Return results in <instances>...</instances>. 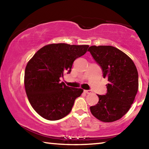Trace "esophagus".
Returning <instances> with one entry per match:
<instances>
[{
    "instance_id": "34e87169",
    "label": "esophagus",
    "mask_w": 149,
    "mask_h": 149,
    "mask_svg": "<svg viewBox=\"0 0 149 149\" xmlns=\"http://www.w3.org/2000/svg\"><path fill=\"white\" fill-rule=\"evenodd\" d=\"M84 91L85 93H87V94H91V93H92L91 90H85Z\"/></svg>"
}]
</instances>
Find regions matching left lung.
<instances>
[{
  "mask_svg": "<svg viewBox=\"0 0 149 149\" xmlns=\"http://www.w3.org/2000/svg\"><path fill=\"white\" fill-rule=\"evenodd\" d=\"M88 51L108 81L107 94L97 95L99 102L90 107L91 112L102 122H114L128 112L134 101L139 87L137 68L127 54L112 46H91Z\"/></svg>",
  "mask_w": 149,
  "mask_h": 149,
  "instance_id": "obj_1",
  "label": "left lung"
}]
</instances>
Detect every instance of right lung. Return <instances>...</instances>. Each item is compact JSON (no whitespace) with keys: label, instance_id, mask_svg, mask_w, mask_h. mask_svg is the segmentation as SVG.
I'll use <instances>...</instances> for the list:
<instances>
[{"label":"right lung","instance_id":"right-lung-1","mask_svg":"<svg viewBox=\"0 0 149 149\" xmlns=\"http://www.w3.org/2000/svg\"><path fill=\"white\" fill-rule=\"evenodd\" d=\"M89 45L50 44L39 49L26 65L24 84L33 109L45 119L58 120L71 112L82 89L66 86L60 77L72 71L74 60L86 53Z\"/></svg>","mask_w":149,"mask_h":149}]
</instances>
